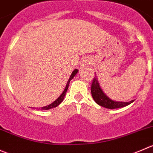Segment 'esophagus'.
Instances as JSON below:
<instances>
[{
    "mask_svg": "<svg viewBox=\"0 0 153 153\" xmlns=\"http://www.w3.org/2000/svg\"><path fill=\"white\" fill-rule=\"evenodd\" d=\"M85 64H83V65H86V64H87V60H85Z\"/></svg>",
    "mask_w": 153,
    "mask_h": 153,
    "instance_id": "obj_1",
    "label": "esophagus"
}]
</instances>
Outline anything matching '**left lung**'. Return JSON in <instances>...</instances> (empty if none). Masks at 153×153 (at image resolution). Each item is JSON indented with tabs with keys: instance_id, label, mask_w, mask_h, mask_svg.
Returning a JSON list of instances; mask_svg holds the SVG:
<instances>
[{
	"instance_id": "1",
	"label": "left lung",
	"mask_w": 153,
	"mask_h": 153,
	"mask_svg": "<svg viewBox=\"0 0 153 153\" xmlns=\"http://www.w3.org/2000/svg\"><path fill=\"white\" fill-rule=\"evenodd\" d=\"M91 92V95L94 100L98 105H101L102 107H105L106 108H109V109H114V108L125 107L134 101V100H132L129 101V102H117V101L111 100L102 91L96 76L94 77L93 80H92Z\"/></svg>"
}]
</instances>
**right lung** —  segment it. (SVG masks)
I'll list each match as a JSON object with an SVG mask.
<instances>
[{
  "label": "right lung",
  "mask_w": 153,
  "mask_h": 153,
  "mask_svg": "<svg viewBox=\"0 0 153 153\" xmlns=\"http://www.w3.org/2000/svg\"><path fill=\"white\" fill-rule=\"evenodd\" d=\"M77 72H78V70H77V69H75V70L73 72H72L70 78H69L68 81L67 85H66L65 88V90L63 91V92H62V94L60 95V96L59 97L57 98V99L56 100L54 101L53 102H52V103L50 104V105H46V106H44V107H42V108H39V109H40V110H48V109H51V108H55V107L58 106V105H59V104L61 103L62 102L63 100H64V97H65V96L66 92H67L68 88V86H69V83H70V81L72 79L74 78V77L75 76V75L76 74Z\"/></svg>",
  "instance_id": "add662e5"
}]
</instances>
